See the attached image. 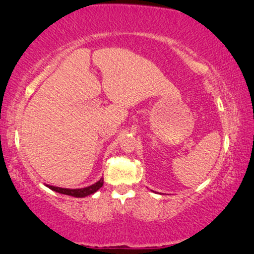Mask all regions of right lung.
Listing matches in <instances>:
<instances>
[{
  "mask_svg": "<svg viewBox=\"0 0 254 254\" xmlns=\"http://www.w3.org/2000/svg\"><path fill=\"white\" fill-rule=\"evenodd\" d=\"M104 184V178H100L99 182H97L96 184H93L91 186L84 187V189H75V190H70V189H61V187H55V186H50L47 185V187H50L51 190H55V192L61 193V194H65V195H71V196H76V197H84L86 195H90V194H93L97 192L100 187L103 186Z\"/></svg>",
  "mask_w": 254,
  "mask_h": 254,
  "instance_id": "right-lung-1",
  "label": "right lung"
}]
</instances>
